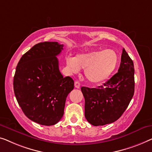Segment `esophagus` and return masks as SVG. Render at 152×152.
Segmentation results:
<instances>
[{
	"label": "esophagus",
	"mask_w": 152,
	"mask_h": 152,
	"mask_svg": "<svg viewBox=\"0 0 152 152\" xmlns=\"http://www.w3.org/2000/svg\"><path fill=\"white\" fill-rule=\"evenodd\" d=\"M74 86H75L76 88L79 89V88H80V83H79L78 81H75V83H74Z\"/></svg>",
	"instance_id": "obj_1"
}]
</instances>
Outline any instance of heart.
<instances>
[{"label": "heart", "instance_id": "heart-1", "mask_svg": "<svg viewBox=\"0 0 152 152\" xmlns=\"http://www.w3.org/2000/svg\"><path fill=\"white\" fill-rule=\"evenodd\" d=\"M118 63V55L112 50L83 53L67 58V65L72 72L85 69V78L95 85L107 80L116 69Z\"/></svg>", "mask_w": 152, "mask_h": 152}]
</instances>
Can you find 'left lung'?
Instances as JSON below:
<instances>
[{
  "label": "left lung",
  "instance_id": "8db88e82",
  "mask_svg": "<svg viewBox=\"0 0 152 152\" xmlns=\"http://www.w3.org/2000/svg\"><path fill=\"white\" fill-rule=\"evenodd\" d=\"M134 63L123 48L118 72L102 86L81 87L85 116L92 125L114 123L127 108L134 93Z\"/></svg>",
  "mask_w": 152,
  "mask_h": 152
}]
</instances>
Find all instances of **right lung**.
Returning a JSON list of instances; mask_svg holds the SVG:
<instances>
[{
  "label": "right lung",
  "instance_id": "1",
  "mask_svg": "<svg viewBox=\"0 0 152 152\" xmlns=\"http://www.w3.org/2000/svg\"><path fill=\"white\" fill-rule=\"evenodd\" d=\"M58 42H40L23 55L14 77L15 96L25 116L40 125L56 124L64 114L67 95L74 89L71 77L59 71Z\"/></svg>",
  "mask_w": 152,
  "mask_h": 152
}]
</instances>
